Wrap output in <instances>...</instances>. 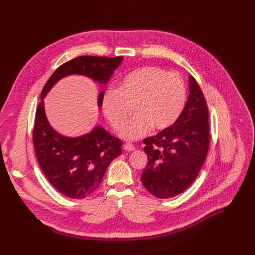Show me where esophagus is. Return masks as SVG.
<instances>
[{"label": "esophagus", "instance_id": "esophagus-1", "mask_svg": "<svg viewBox=\"0 0 255 255\" xmlns=\"http://www.w3.org/2000/svg\"><path fill=\"white\" fill-rule=\"evenodd\" d=\"M123 148L125 150H127V151H133L135 149V146H134L133 144H131V143H126V144L123 145Z\"/></svg>", "mask_w": 255, "mask_h": 255}]
</instances>
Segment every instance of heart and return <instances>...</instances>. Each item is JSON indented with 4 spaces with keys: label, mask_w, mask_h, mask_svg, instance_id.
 Here are the masks:
<instances>
[{
    "label": "heart",
    "mask_w": 255,
    "mask_h": 255,
    "mask_svg": "<svg viewBox=\"0 0 255 255\" xmlns=\"http://www.w3.org/2000/svg\"><path fill=\"white\" fill-rule=\"evenodd\" d=\"M186 95V85L177 74L157 66H144L125 76L119 90L105 91L102 110L109 124L118 131L133 108L135 117L123 128L121 136L135 140L150 127L158 131L170 127L183 111Z\"/></svg>",
    "instance_id": "1"
}]
</instances>
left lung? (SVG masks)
<instances>
[{"mask_svg":"<svg viewBox=\"0 0 255 255\" xmlns=\"http://www.w3.org/2000/svg\"><path fill=\"white\" fill-rule=\"evenodd\" d=\"M190 95L177 120L158 134L143 140L148 162L142 184L159 199L187 190L198 176L209 145V115L206 100L194 77H189Z\"/></svg>","mask_w":255,"mask_h":255,"instance_id":"8db88e82","label":"left lung"}]
</instances>
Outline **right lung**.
Segmentation results:
<instances>
[{"label": "right lung", "mask_w": 255, "mask_h": 255, "mask_svg": "<svg viewBox=\"0 0 255 255\" xmlns=\"http://www.w3.org/2000/svg\"><path fill=\"white\" fill-rule=\"evenodd\" d=\"M122 61V56H79L60 65L42 90L33 128L35 154L49 183L70 199H84L96 191L109 164L121 154L122 142L101 126L79 137L57 133L46 118L43 99L62 78L80 75L102 86L98 98L101 108L105 85Z\"/></svg>", "instance_id": "obj_1"}]
</instances>
